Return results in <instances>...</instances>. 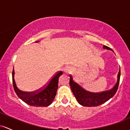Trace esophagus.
Instances as JSON below:
<instances>
[{"instance_id": "esophagus-1", "label": "esophagus", "mask_w": 130, "mask_h": 130, "mask_svg": "<svg viewBox=\"0 0 130 130\" xmlns=\"http://www.w3.org/2000/svg\"><path fill=\"white\" fill-rule=\"evenodd\" d=\"M72 71V68H71V67H69V66L66 67L64 69H63L64 73H65V74H71Z\"/></svg>"}]
</instances>
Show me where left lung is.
Listing matches in <instances>:
<instances>
[{
    "label": "left lung",
    "instance_id": "left-lung-1",
    "mask_svg": "<svg viewBox=\"0 0 130 130\" xmlns=\"http://www.w3.org/2000/svg\"><path fill=\"white\" fill-rule=\"evenodd\" d=\"M104 49L112 50L110 48L103 45ZM120 69L117 75V81L114 87L110 90L100 93H91L82 88L80 86L73 80L72 75H70L69 84L74 95L80 104L85 107H95L103 104L110 100L116 94L120 82Z\"/></svg>",
    "mask_w": 130,
    "mask_h": 130
}]
</instances>
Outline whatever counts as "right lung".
<instances>
[{
    "mask_svg": "<svg viewBox=\"0 0 130 130\" xmlns=\"http://www.w3.org/2000/svg\"><path fill=\"white\" fill-rule=\"evenodd\" d=\"M37 41L36 42H38ZM62 74V71H59L50 79L44 87L34 91L24 92L20 90L14 81V68L12 72L13 84L14 91L17 96L27 104L36 107H47L52 103L56 96L58 87V79Z\"/></svg>",
    "mask_w": 130,
    "mask_h": 130,
    "instance_id": "add662e5",
    "label": "right lung"
}]
</instances>
